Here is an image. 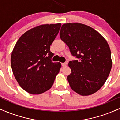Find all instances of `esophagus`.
<instances>
[{"label":"esophagus","mask_w":120,"mask_h":120,"mask_svg":"<svg viewBox=\"0 0 120 120\" xmlns=\"http://www.w3.org/2000/svg\"><path fill=\"white\" fill-rule=\"evenodd\" d=\"M67 63H61V66L63 67H65V66H67Z\"/></svg>","instance_id":"34e87169"}]
</instances>
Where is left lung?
<instances>
[{
  "label": "left lung",
  "instance_id": "1",
  "mask_svg": "<svg viewBox=\"0 0 120 120\" xmlns=\"http://www.w3.org/2000/svg\"><path fill=\"white\" fill-rule=\"evenodd\" d=\"M60 37L72 55L79 59L68 64L71 73L67 79L71 89L82 96L96 93L105 82L112 68L107 41L96 30L81 23L63 24Z\"/></svg>",
  "mask_w": 120,
  "mask_h": 120
}]
</instances>
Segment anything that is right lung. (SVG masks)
I'll list each match as a JSON object with an SVG mask.
<instances>
[{
  "label": "right lung",
  "mask_w": 120,
  "mask_h": 120,
  "mask_svg": "<svg viewBox=\"0 0 120 120\" xmlns=\"http://www.w3.org/2000/svg\"><path fill=\"white\" fill-rule=\"evenodd\" d=\"M61 24H44L20 37L13 48L11 63L18 83L31 94H42L51 88L61 64L53 63L50 46Z\"/></svg>",
  "instance_id": "obj_1"
}]
</instances>
